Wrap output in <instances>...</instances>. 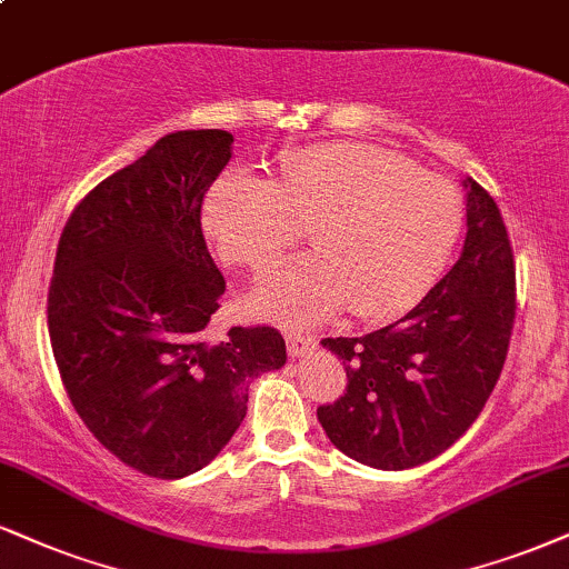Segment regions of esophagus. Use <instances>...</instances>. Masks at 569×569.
<instances>
[{
  "label": "esophagus",
  "instance_id": "1",
  "mask_svg": "<svg viewBox=\"0 0 569 569\" xmlns=\"http://www.w3.org/2000/svg\"><path fill=\"white\" fill-rule=\"evenodd\" d=\"M284 340H287V353H290L292 359H303V356H308L313 348H317V338H313V335L287 332Z\"/></svg>",
  "mask_w": 569,
  "mask_h": 569
}]
</instances>
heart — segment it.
Returning a JSON list of instances; mask_svg holds the SVG:
<instances>
[{"instance_id": "heart-1", "label": "heart", "mask_w": 569, "mask_h": 569, "mask_svg": "<svg viewBox=\"0 0 569 569\" xmlns=\"http://www.w3.org/2000/svg\"><path fill=\"white\" fill-rule=\"evenodd\" d=\"M229 263L269 273L311 227L308 256L256 292L266 317L308 325L340 308L388 319L425 296L446 269L465 198L451 181L375 144L329 142L287 158L277 184L250 171L216 181L202 213Z\"/></svg>"}]
</instances>
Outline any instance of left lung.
Returning <instances> with one entry per match:
<instances>
[{
    "label": "left lung",
    "instance_id": "left-lung-1",
    "mask_svg": "<svg viewBox=\"0 0 569 569\" xmlns=\"http://www.w3.org/2000/svg\"><path fill=\"white\" fill-rule=\"evenodd\" d=\"M467 240L453 269L403 319L327 338L346 392L317 417L335 448L375 469H411L451 448L480 417L507 361L517 311L501 210L465 179Z\"/></svg>",
    "mask_w": 569,
    "mask_h": 569
}]
</instances>
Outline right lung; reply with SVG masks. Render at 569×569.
Segmentation results:
<instances>
[{"mask_svg":"<svg viewBox=\"0 0 569 569\" xmlns=\"http://www.w3.org/2000/svg\"><path fill=\"white\" fill-rule=\"evenodd\" d=\"M231 142L221 129L166 134L60 234L47 321L62 385L89 432L150 478L210 465L248 413L252 377L287 361L273 327L206 340L227 282L200 213Z\"/></svg>","mask_w":569,"mask_h":569,"instance_id":"obj_1","label":"right lung"}]
</instances>
